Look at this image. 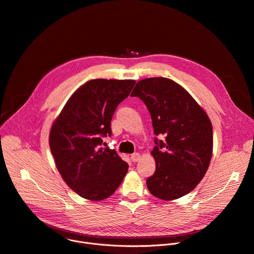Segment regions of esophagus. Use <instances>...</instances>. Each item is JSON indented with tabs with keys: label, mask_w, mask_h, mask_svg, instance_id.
I'll return each mask as SVG.
<instances>
[{
	"label": "esophagus",
	"mask_w": 254,
	"mask_h": 254,
	"mask_svg": "<svg viewBox=\"0 0 254 254\" xmlns=\"http://www.w3.org/2000/svg\"><path fill=\"white\" fill-rule=\"evenodd\" d=\"M130 159L134 163H136V162H138L139 159H140V153L139 152H135V153H132L131 155H130Z\"/></svg>",
	"instance_id": "obj_1"
}]
</instances>
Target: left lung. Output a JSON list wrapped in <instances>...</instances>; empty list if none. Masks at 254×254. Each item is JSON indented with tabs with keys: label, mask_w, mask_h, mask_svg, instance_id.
I'll list each match as a JSON object with an SVG mask.
<instances>
[{
	"label": "left lung",
	"mask_w": 254,
	"mask_h": 254,
	"mask_svg": "<svg viewBox=\"0 0 254 254\" xmlns=\"http://www.w3.org/2000/svg\"><path fill=\"white\" fill-rule=\"evenodd\" d=\"M130 96L144 102L154 135L165 138L154 139L155 172L146 180L150 193L165 201L188 194L211 161L213 131L207 113L181 85L164 77L140 80Z\"/></svg>",
	"instance_id": "obj_1"
}]
</instances>
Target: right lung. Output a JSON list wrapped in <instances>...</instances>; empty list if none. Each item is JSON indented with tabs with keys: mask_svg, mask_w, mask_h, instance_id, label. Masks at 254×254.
Returning <instances> with one entry per match:
<instances>
[{
	"mask_svg": "<svg viewBox=\"0 0 254 254\" xmlns=\"http://www.w3.org/2000/svg\"><path fill=\"white\" fill-rule=\"evenodd\" d=\"M135 80L93 79L80 86L53 123L49 146L64 181L80 196L102 201L114 193L128 165L114 149L102 147L111 119Z\"/></svg>",
	"mask_w": 254,
	"mask_h": 254,
	"instance_id": "right-lung-1",
	"label": "right lung"
}]
</instances>
